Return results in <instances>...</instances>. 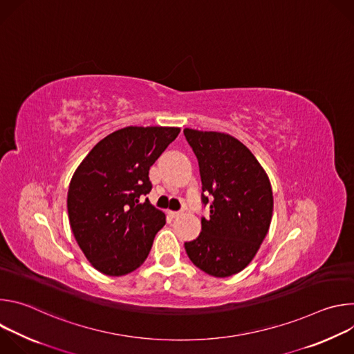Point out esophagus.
Returning a JSON list of instances; mask_svg holds the SVG:
<instances>
[{
	"mask_svg": "<svg viewBox=\"0 0 354 354\" xmlns=\"http://www.w3.org/2000/svg\"><path fill=\"white\" fill-rule=\"evenodd\" d=\"M169 214H171L172 217H179V216L183 214V210H179V212H169Z\"/></svg>",
	"mask_w": 354,
	"mask_h": 354,
	"instance_id": "esophagus-1",
	"label": "esophagus"
}]
</instances>
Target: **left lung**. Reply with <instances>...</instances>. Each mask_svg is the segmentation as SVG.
Wrapping results in <instances>:
<instances>
[{
    "label": "left lung",
    "mask_w": 354,
    "mask_h": 354,
    "mask_svg": "<svg viewBox=\"0 0 354 354\" xmlns=\"http://www.w3.org/2000/svg\"><path fill=\"white\" fill-rule=\"evenodd\" d=\"M183 134L198 162L201 203L210 206L198 236L185 242L186 254L200 270L228 277L249 265L269 231L272 186L255 156L232 136L193 129Z\"/></svg>",
    "instance_id": "1"
}]
</instances>
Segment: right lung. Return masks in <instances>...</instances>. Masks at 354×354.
<instances>
[{
    "label": "right lung",
    "instance_id": "add662e5",
    "mask_svg": "<svg viewBox=\"0 0 354 354\" xmlns=\"http://www.w3.org/2000/svg\"><path fill=\"white\" fill-rule=\"evenodd\" d=\"M178 127L129 126L100 140L68 187L73 234L100 273L123 276L144 263L165 214L142 197L153 189L148 171L178 137Z\"/></svg>",
    "mask_w": 354,
    "mask_h": 354
}]
</instances>
